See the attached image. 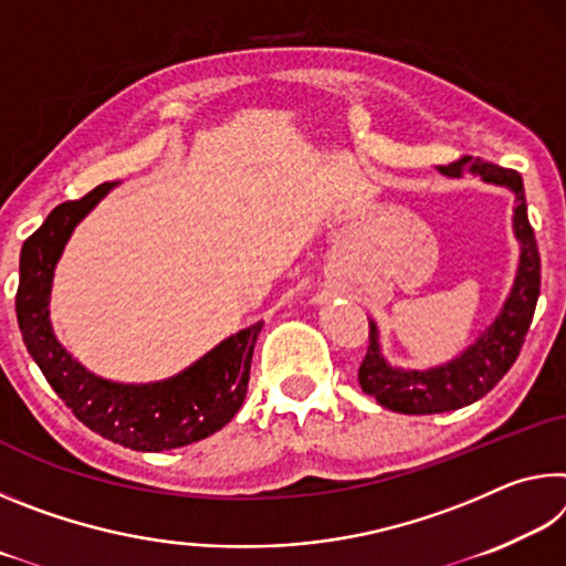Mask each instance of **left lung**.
Masks as SVG:
<instances>
[{
    "label": "left lung",
    "mask_w": 566,
    "mask_h": 566,
    "mask_svg": "<svg viewBox=\"0 0 566 566\" xmlns=\"http://www.w3.org/2000/svg\"><path fill=\"white\" fill-rule=\"evenodd\" d=\"M439 171L454 179L474 175L484 185L512 191L516 202L512 229L520 242V262H516L512 290L490 327L457 357L437 364V367L401 369L389 364L381 354L377 322L369 319V349L359 367V387L364 395L375 397L381 407L399 411V415H439V411L462 409L482 399L520 357L536 300H539V249H536L534 229L526 217L522 177L514 169L472 157L439 167Z\"/></svg>",
    "instance_id": "1"
}]
</instances>
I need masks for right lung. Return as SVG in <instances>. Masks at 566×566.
Segmentation results:
<instances>
[{"label": "right lung", "mask_w": 566, "mask_h": 566, "mask_svg": "<svg viewBox=\"0 0 566 566\" xmlns=\"http://www.w3.org/2000/svg\"><path fill=\"white\" fill-rule=\"evenodd\" d=\"M114 187L117 181H107L76 202L54 207L27 239L19 254L17 322L27 352L84 427L134 452H165L207 439L234 419L247 397L249 367L264 322L222 339L179 375L149 385H122L82 367L52 329V280L74 227Z\"/></svg>", "instance_id": "1"}]
</instances>
